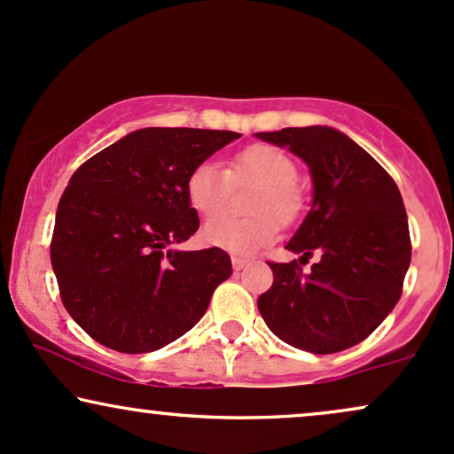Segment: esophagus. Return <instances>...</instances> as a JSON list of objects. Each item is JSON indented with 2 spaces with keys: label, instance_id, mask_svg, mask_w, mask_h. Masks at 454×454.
<instances>
[{
  "label": "esophagus",
  "instance_id": "1",
  "mask_svg": "<svg viewBox=\"0 0 454 454\" xmlns=\"http://www.w3.org/2000/svg\"><path fill=\"white\" fill-rule=\"evenodd\" d=\"M245 266H249L247 258H241V255H232V269L234 270H243Z\"/></svg>",
  "mask_w": 454,
  "mask_h": 454
}]
</instances>
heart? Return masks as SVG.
I'll list each match as a JSON object with an SVG mask.
<instances>
[{
	"label": "heart",
	"mask_w": 454,
	"mask_h": 454,
	"mask_svg": "<svg viewBox=\"0 0 454 454\" xmlns=\"http://www.w3.org/2000/svg\"><path fill=\"white\" fill-rule=\"evenodd\" d=\"M296 175L294 158L269 144H254L237 152L226 171L213 162L196 165L185 177V199L205 217L225 208L232 184L259 185L250 200V210L256 215L247 221L230 216L213 218L205 223L203 241L231 254H251L270 245L279 232V223H296L307 205Z\"/></svg>",
	"instance_id": "b5f03b06"
}]
</instances>
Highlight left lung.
<instances>
[{
    "mask_svg": "<svg viewBox=\"0 0 454 454\" xmlns=\"http://www.w3.org/2000/svg\"><path fill=\"white\" fill-rule=\"evenodd\" d=\"M287 145L310 168L313 207L287 249L269 262L272 286L258 298L266 325L287 345L317 355L345 351L383 324L402 296L411 266V231L389 173L340 130L327 127L258 133ZM315 250L322 260L302 273Z\"/></svg>",
    "mask_w": 454,
    "mask_h": 454,
    "instance_id": "1",
    "label": "left lung"
}]
</instances>
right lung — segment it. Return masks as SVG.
I'll use <instances>...</instances> for the list:
<instances>
[{
    "mask_svg": "<svg viewBox=\"0 0 454 454\" xmlns=\"http://www.w3.org/2000/svg\"><path fill=\"white\" fill-rule=\"evenodd\" d=\"M241 135L139 129L71 175L59 200L51 260L63 307L120 353L162 348L199 324L232 275L223 249L171 251L199 231L185 177Z\"/></svg>",
    "mask_w": 454,
    "mask_h": 454,
    "instance_id": "right-lung-1",
    "label": "right lung"
}]
</instances>
